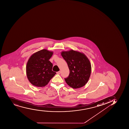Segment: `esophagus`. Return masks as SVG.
<instances>
[{
    "label": "esophagus",
    "instance_id": "obj_1",
    "mask_svg": "<svg viewBox=\"0 0 129 129\" xmlns=\"http://www.w3.org/2000/svg\"><path fill=\"white\" fill-rule=\"evenodd\" d=\"M60 73H61V72L60 71H59V72H57V74H60Z\"/></svg>",
    "mask_w": 129,
    "mask_h": 129
}]
</instances>
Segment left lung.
<instances>
[{"mask_svg": "<svg viewBox=\"0 0 129 129\" xmlns=\"http://www.w3.org/2000/svg\"><path fill=\"white\" fill-rule=\"evenodd\" d=\"M61 55L68 64L70 73L65 78L68 85L74 89L83 87L90 76L91 65L84 54L73 50L62 51Z\"/></svg>", "mask_w": 129, "mask_h": 129, "instance_id": "8db88e82", "label": "left lung"}]
</instances>
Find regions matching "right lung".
Masks as SVG:
<instances>
[{"instance_id": "add662e5", "label": "right lung", "mask_w": 129, "mask_h": 129, "mask_svg": "<svg viewBox=\"0 0 129 129\" xmlns=\"http://www.w3.org/2000/svg\"><path fill=\"white\" fill-rule=\"evenodd\" d=\"M53 52L43 49L32 54L27 62L26 73L30 82L37 87H45L56 74L49 59Z\"/></svg>"}]
</instances>
